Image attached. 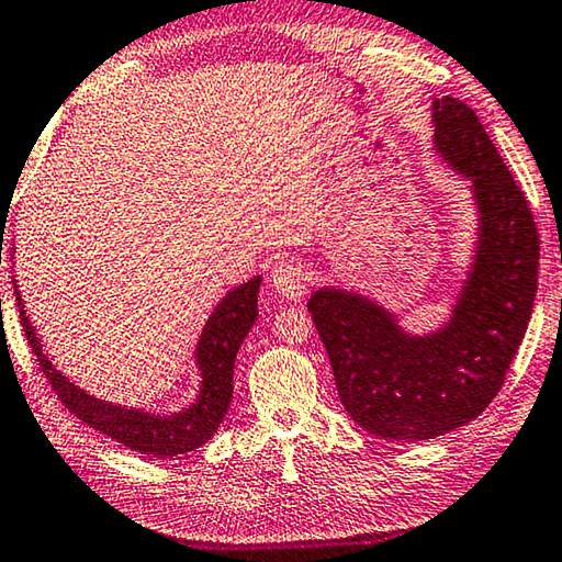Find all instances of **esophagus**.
I'll list each match as a JSON object with an SVG mask.
<instances>
[{"mask_svg":"<svg viewBox=\"0 0 562 562\" xmlns=\"http://www.w3.org/2000/svg\"><path fill=\"white\" fill-rule=\"evenodd\" d=\"M271 283L273 289L279 291V296L289 301H301L306 296L308 276L299 261H293V258H283V261L273 266Z\"/></svg>","mask_w":562,"mask_h":562,"instance_id":"1","label":"esophagus"}]
</instances>
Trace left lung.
<instances>
[{"label":"left lung","instance_id":"8db88e82","mask_svg":"<svg viewBox=\"0 0 562 562\" xmlns=\"http://www.w3.org/2000/svg\"><path fill=\"white\" fill-rule=\"evenodd\" d=\"M431 150L470 183L474 244L435 329L414 334L367 293L324 283L308 299L349 417L392 442L470 425L495 400L538 293L540 238L510 170L462 100H431Z\"/></svg>","mask_w":562,"mask_h":562}]
</instances>
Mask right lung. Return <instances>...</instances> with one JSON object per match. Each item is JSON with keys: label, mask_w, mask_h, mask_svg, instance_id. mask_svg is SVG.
I'll use <instances>...</instances> for the list:
<instances>
[{"label": "right lung", "mask_w": 562, "mask_h": 562, "mask_svg": "<svg viewBox=\"0 0 562 562\" xmlns=\"http://www.w3.org/2000/svg\"><path fill=\"white\" fill-rule=\"evenodd\" d=\"M14 258V251H12ZM263 276H254L231 289L211 311L201 336H198L193 361L198 369L195 396L176 412H155L145 407H127V404L108 402L77 386L65 371H59L55 361L47 357L37 326L24 308L22 291L14 283L16 306L27 334V341L45 371L52 390L75 417L108 435L115 442L125 445L127 450L150 454V457H176L193 452L203 447L221 427L223 417L233 400V364H236L238 349L248 331L254 329L258 318V289Z\"/></svg>", "instance_id": "obj_1"}]
</instances>
